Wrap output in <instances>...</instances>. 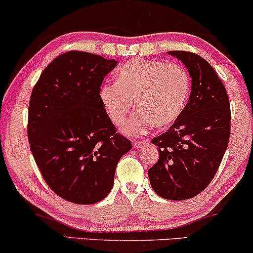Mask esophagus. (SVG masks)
I'll return each instance as SVG.
<instances>
[{"label": "esophagus", "mask_w": 253, "mask_h": 253, "mask_svg": "<svg viewBox=\"0 0 253 253\" xmlns=\"http://www.w3.org/2000/svg\"><path fill=\"white\" fill-rule=\"evenodd\" d=\"M148 144V141L145 140H142V141H134L133 142V147L136 148V149H140L141 147H143V145Z\"/></svg>", "instance_id": "obj_1"}]
</instances>
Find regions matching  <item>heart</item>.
<instances>
[{
	"label": "heart",
	"instance_id": "heart-1",
	"mask_svg": "<svg viewBox=\"0 0 253 253\" xmlns=\"http://www.w3.org/2000/svg\"><path fill=\"white\" fill-rule=\"evenodd\" d=\"M190 76L180 64L134 58L117 73V84H104L99 99L113 125L123 126L133 108L124 133L141 136L152 127L167 128L182 113L190 92Z\"/></svg>",
	"mask_w": 253,
	"mask_h": 253
}]
</instances>
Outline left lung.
<instances>
[{
	"label": "left lung",
	"instance_id": "obj_1",
	"mask_svg": "<svg viewBox=\"0 0 253 253\" xmlns=\"http://www.w3.org/2000/svg\"><path fill=\"white\" fill-rule=\"evenodd\" d=\"M191 78L190 97L175 123L152 138L159 159L148 170L154 191L170 201H184L209 186L230 136V103L214 69L197 54L174 50Z\"/></svg>",
	"mask_w": 253,
	"mask_h": 253
}]
</instances>
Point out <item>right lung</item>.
<instances>
[{"instance_id": "right-lung-1", "label": "right lung", "mask_w": 253, "mask_h": 253, "mask_svg": "<svg viewBox=\"0 0 253 253\" xmlns=\"http://www.w3.org/2000/svg\"><path fill=\"white\" fill-rule=\"evenodd\" d=\"M115 59L72 50L55 58L32 90L27 136L45 183L59 197L94 204L108 196L119 159L131 149L99 99Z\"/></svg>"}]
</instances>
